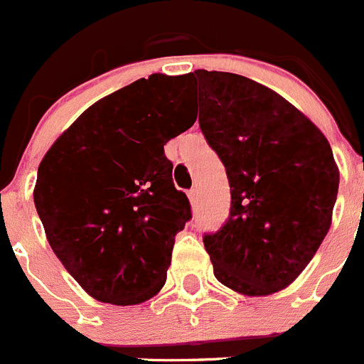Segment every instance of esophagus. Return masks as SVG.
Listing matches in <instances>:
<instances>
[{
  "mask_svg": "<svg viewBox=\"0 0 364 364\" xmlns=\"http://www.w3.org/2000/svg\"><path fill=\"white\" fill-rule=\"evenodd\" d=\"M188 195H189V200H191V204H197V202H198V191H197V189L193 188L191 191L188 193Z\"/></svg>",
  "mask_w": 364,
  "mask_h": 364,
  "instance_id": "obj_1",
  "label": "esophagus"
}]
</instances>
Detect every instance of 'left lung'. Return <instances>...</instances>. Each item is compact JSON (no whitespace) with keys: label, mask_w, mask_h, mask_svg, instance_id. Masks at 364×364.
I'll return each mask as SVG.
<instances>
[{"label":"left lung","mask_w":364,"mask_h":364,"mask_svg":"<svg viewBox=\"0 0 364 364\" xmlns=\"http://www.w3.org/2000/svg\"><path fill=\"white\" fill-rule=\"evenodd\" d=\"M198 124L226 167V224L204 235L218 282L262 297L306 268L332 224L339 167L326 136L266 85L233 73H191Z\"/></svg>","instance_id":"obj_1"}]
</instances>
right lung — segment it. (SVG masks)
Here are the masks:
<instances>
[{
  "mask_svg": "<svg viewBox=\"0 0 364 364\" xmlns=\"http://www.w3.org/2000/svg\"><path fill=\"white\" fill-rule=\"evenodd\" d=\"M189 74H151L83 111L38 167L34 204L53 252L92 299L149 301L191 218L164 146L195 124Z\"/></svg>",
  "mask_w": 364,
  "mask_h": 364,
  "instance_id": "obj_1",
  "label": "right lung"
}]
</instances>
